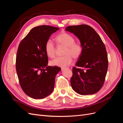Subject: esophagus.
Segmentation results:
<instances>
[{
    "label": "esophagus",
    "instance_id": "1",
    "mask_svg": "<svg viewBox=\"0 0 123 123\" xmlns=\"http://www.w3.org/2000/svg\"><path fill=\"white\" fill-rule=\"evenodd\" d=\"M66 69H69V68H67V67H62V70H65Z\"/></svg>",
    "mask_w": 123,
    "mask_h": 123
}]
</instances>
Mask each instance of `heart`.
I'll use <instances>...</instances> for the list:
<instances>
[{
	"instance_id": "b5f03b06",
	"label": "heart",
	"mask_w": 123,
	"mask_h": 123,
	"mask_svg": "<svg viewBox=\"0 0 123 123\" xmlns=\"http://www.w3.org/2000/svg\"><path fill=\"white\" fill-rule=\"evenodd\" d=\"M59 45L65 47L64 52L65 56L59 57L51 62L52 66L57 67H66L71 64L74 58H79L83 52V47L80 43L75 42L74 37L69 33L62 32L55 38ZM46 53L48 57L53 58L55 57L56 49L54 43L50 39L48 40L44 45Z\"/></svg>"
}]
</instances>
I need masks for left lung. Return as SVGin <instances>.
<instances>
[{"label": "left lung", "instance_id": "obj_1", "mask_svg": "<svg viewBox=\"0 0 123 123\" xmlns=\"http://www.w3.org/2000/svg\"><path fill=\"white\" fill-rule=\"evenodd\" d=\"M80 40L83 52L72 69L71 85L79 94H93L102 88L107 72L108 61L105 44L90 26L70 25L66 28Z\"/></svg>", "mask_w": 123, "mask_h": 123}]
</instances>
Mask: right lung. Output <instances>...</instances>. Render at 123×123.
<instances>
[{
	"instance_id": "1",
	"label": "right lung",
	"mask_w": 123,
	"mask_h": 123,
	"mask_svg": "<svg viewBox=\"0 0 123 123\" xmlns=\"http://www.w3.org/2000/svg\"><path fill=\"white\" fill-rule=\"evenodd\" d=\"M59 30L50 25L31 29L18 46L16 69L20 87L25 93L34 99L50 95L54 88L55 79L61 70L57 66H48L45 43L51 35Z\"/></svg>"
}]
</instances>
